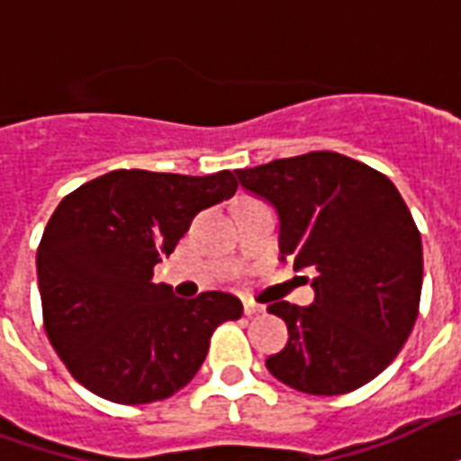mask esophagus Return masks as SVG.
Masks as SVG:
<instances>
[{
  "label": "esophagus",
  "mask_w": 461,
  "mask_h": 461,
  "mask_svg": "<svg viewBox=\"0 0 461 461\" xmlns=\"http://www.w3.org/2000/svg\"><path fill=\"white\" fill-rule=\"evenodd\" d=\"M244 314H246V316L263 314V307H261V304H256V302L246 300V302H244Z\"/></svg>",
  "instance_id": "obj_1"
}]
</instances>
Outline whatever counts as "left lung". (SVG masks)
Instances as JSON below:
<instances>
[{
	"label": "left lung",
	"mask_w": 461,
	"mask_h": 461,
	"mask_svg": "<svg viewBox=\"0 0 461 461\" xmlns=\"http://www.w3.org/2000/svg\"><path fill=\"white\" fill-rule=\"evenodd\" d=\"M237 178L276 207L280 261L309 270L314 287L309 307H268L290 333L268 372L314 396L367 384L409 339L423 285L420 231L396 185L339 152L239 168Z\"/></svg>",
	"instance_id": "left-lung-1"
}]
</instances>
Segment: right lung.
Here are the masks:
<instances>
[{"label": "right lung", "instance_id": "obj_1", "mask_svg": "<svg viewBox=\"0 0 461 461\" xmlns=\"http://www.w3.org/2000/svg\"><path fill=\"white\" fill-rule=\"evenodd\" d=\"M210 176L118 168L79 185L52 212L35 266L43 324L72 377L101 399L152 403L184 389L210 336L244 314L230 293L181 300L152 283L200 210L237 193Z\"/></svg>", "mask_w": 461, "mask_h": 461}]
</instances>
